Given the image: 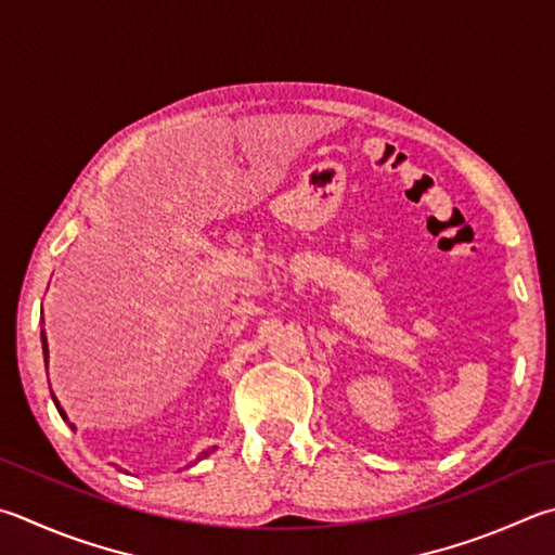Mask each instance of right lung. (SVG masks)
Wrapping results in <instances>:
<instances>
[{
	"label": "right lung",
	"mask_w": 555,
	"mask_h": 555,
	"mask_svg": "<svg viewBox=\"0 0 555 555\" xmlns=\"http://www.w3.org/2000/svg\"><path fill=\"white\" fill-rule=\"evenodd\" d=\"M40 341H43V354H46V366H48V341H46V330H40ZM55 400V398H53ZM55 408H57V412H60V415H63L65 417V412H63V408H60L57 405V400H55ZM67 420V417H65ZM69 427H73L75 429V425H69ZM204 456H208V453H204Z\"/></svg>",
	"instance_id": "1"
}]
</instances>
